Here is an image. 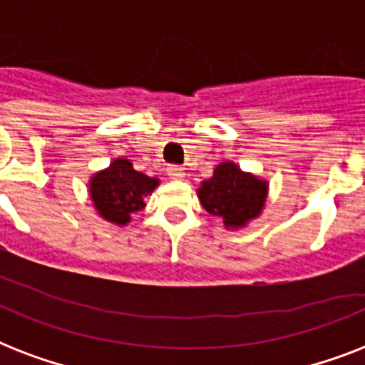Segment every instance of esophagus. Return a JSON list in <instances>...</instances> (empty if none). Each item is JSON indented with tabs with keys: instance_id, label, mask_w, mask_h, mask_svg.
I'll list each match as a JSON object with an SVG mask.
<instances>
[{
	"instance_id": "esophagus-1",
	"label": "esophagus",
	"mask_w": 365,
	"mask_h": 365,
	"mask_svg": "<svg viewBox=\"0 0 365 365\" xmlns=\"http://www.w3.org/2000/svg\"><path fill=\"white\" fill-rule=\"evenodd\" d=\"M166 174H168L170 180H183V176H185V172H183L182 166H176V165L168 166V168H166Z\"/></svg>"
}]
</instances>
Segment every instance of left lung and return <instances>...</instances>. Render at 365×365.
<instances>
[{"label": "left lung", "instance_id": "left-lung-1", "mask_svg": "<svg viewBox=\"0 0 365 365\" xmlns=\"http://www.w3.org/2000/svg\"><path fill=\"white\" fill-rule=\"evenodd\" d=\"M265 180L242 172L233 160H225L214 168V176L200 183L199 200L212 216L222 217L225 227H246L259 216L267 200Z\"/></svg>", "mask_w": 365, "mask_h": 365}]
</instances>
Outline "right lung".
Listing matches in <instances>:
<instances>
[{
  "mask_svg": "<svg viewBox=\"0 0 365 365\" xmlns=\"http://www.w3.org/2000/svg\"><path fill=\"white\" fill-rule=\"evenodd\" d=\"M159 185L157 178L134 170L128 159H115L106 170L96 172L88 182L94 208L106 222L126 225L134 212L142 210L143 199Z\"/></svg>",
  "mask_w": 365,
  "mask_h": 365,
  "instance_id": "1",
  "label": "right lung"
}]
</instances>
